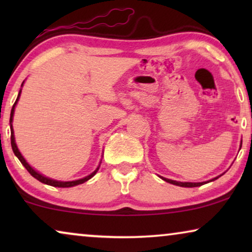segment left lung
Masks as SVG:
<instances>
[{"mask_svg": "<svg viewBox=\"0 0 252 252\" xmlns=\"http://www.w3.org/2000/svg\"><path fill=\"white\" fill-rule=\"evenodd\" d=\"M241 147H242V141H241V144H240V149H241ZM225 173H226V172H223L222 174H225ZM222 174H220V175H218V177L213 178V179H211V180H209V181H204V182H181V181H175V180H171V179H167V178H164V177H160V178L163 179L164 181L168 182V184H172V185H175V186H180V187L192 188V187H199V186H202V185H204V184H208V182L215 181V180H217V179H218L219 177H221Z\"/></svg>", "mask_w": 252, "mask_h": 252, "instance_id": "obj_1", "label": "left lung"}]
</instances>
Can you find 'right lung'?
Here are the masks:
<instances>
[{"mask_svg":"<svg viewBox=\"0 0 252 252\" xmlns=\"http://www.w3.org/2000/svg\"><path fill=\"white\" fill-rule=\"evenodd\" d=\"M24 82H25V81H23L22 87H23ZM20 94H22V89H20L19 93H18V96H17V99H16L15 104H13L12 109H11V113H10V129H11V147H12V151H13V154H15V155H16V157L18 158V159L20 160V163H22V164L24 165V166H25L26 170L30 172V174L32 175V177L35 178L36 180H39L40 182H42V184H46V185H48V186H53V187H60V188L74 187V186H78V185L84 184V182L88 181L89 179H92L93 177H94V175H95L96 173H97V171H98L99 166H101L102 160L99 161L98 166L96 167V170H95L94 172H92V173L89 174V175H87V177H85V178H82V179H78V180H73V181H60V180H55V179L48 178V177H46V175L41 174L40 172H37V171L35 170V168H33L32 166H31V165H30L29 163H27L26 159H25V158H24V156L22 155V153H20V151H19L18 147H17V144H16V140H15V132H13V127H12L13 115H15V108H16L17 103H18V101H19Z\"/></svg>","mask_w":252,"mask_h":252,"instance_id":"right-lung-1","label":"right lung"}]
</instances>
